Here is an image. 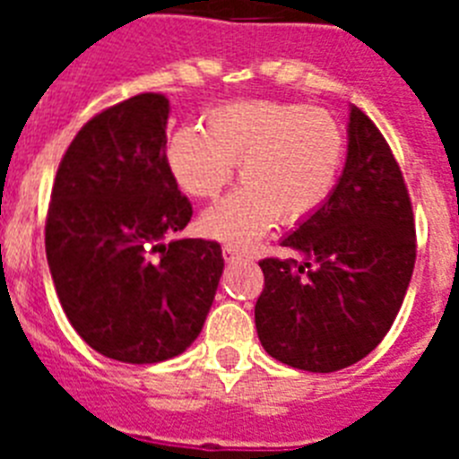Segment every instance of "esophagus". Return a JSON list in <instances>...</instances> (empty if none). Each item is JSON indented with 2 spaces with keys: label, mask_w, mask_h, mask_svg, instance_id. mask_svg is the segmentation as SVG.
<instances>
[{
  "label": "esophagus",
  "mask_w": 459,
  "mask_h": 459,
  "mask_svg": "<svg viewBox=\"0 0 459 459\" xmlns=\"http://www.w3.org/2000/svg\"><path fill=\"white\" fill-rule=\"evenodd\" d=\"M222 257H225V262H237V259L243 257V250L237 248V246H225L222 248Z\"/></svg>",
  "instance_id": "1"
}]
</instances>
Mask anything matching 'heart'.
I'll list each match as a JSON object with an SVG mask.
<instances>
[{"mask_svg":"<svg viewBox=\"0 0 459 459\" xmlns=\"http://www.w3.org/2000/svg\"><path fill=\"white\" fill-rule=\"evenodd\" d=\"M347 137L331 112L282 100H237L211 109L204 128L184 126L168 142L174 179L193 197H216L238 163V186L204 211V234L248 246L278 218L317 213L340 181Z\"/></svg>","mask_w":459,"mask_h":459,"instance_id":"heart-1","label":"heart"}]
</instances>
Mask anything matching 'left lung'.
Segmentation results:
<instances>
[{
  "label": "left lung",
  "instance_id": "1",
  "mask_svg": "<svg viewBox=\"0 0 459 459\" xmlns=\"http://www.w3.org/2000/svg\"><path fill=\"white\" fill-rule=\"evenodd\" d=\"M280 246L294 257L259 262L264 290L255 326L266 354L307 372H335L366 359L404 301L416 230L391 147L356 105L333 195Z\"/></svg>",
  "mask_w": 459,
  "mask_h": 459
}]
</instances>
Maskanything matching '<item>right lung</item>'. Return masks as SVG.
<instances>
[{"mask_svg":"<svg viewBox=\"0 0 459 459\" xmlns=\"http://www.w3.org/2000/svg\"><path fill=\"white\" fill-rule=\"evenodd\" d=\"M169 100L140 93L93 117L52 186L46 255L80 338L121 363H160L200 335L221 243L174 238L193 216L168 165Z\"/></svg>","mask_w":459,"mask_h":459,"instance_id":"add662e5","label":"right lung"}]
</instances>
